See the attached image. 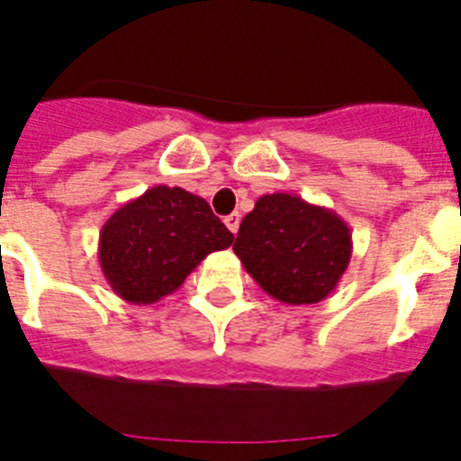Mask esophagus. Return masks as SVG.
Returning a JSON list of instances; mask_svg holds the SVG:
<instances>
[{"label": "esophagus", "instance_id": "34e87169", "mask_svg": "<svg viewBox=\"0 0 461 461\" xmlns=\"http://www.w3.org/2000/svg\"><path fill=\"white\" fill-rule=\"evenodd\" d=\"M223 221H226V226H228V230H230V233H238V228H240V214L238 212H233V214H228L226 219H223Z\"/></svg>", "mask_w": 461, "mask_h": 461}]
</instances>
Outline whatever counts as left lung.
Instances as JSON below:
<instances>
[{"mask_svg":"<svg viewBox=\"0 0 461 461\" xmlns=\"http://www.w3.org/2000/svg\"><path fill=\"white\" fill-rule=\"evenodd\" d=\"M233 251L267 295L284 304H313L344 276L353 240L335 210L300 195L266 194L240 223Z\"/></svg>","mask_w":461,"mask_h":461,"instance_id":"obj_1","label":"left lung"}]
</instances>
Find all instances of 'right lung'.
<instances>
[{
	"instance_id": "right-lung-1",
	"label": "right lung",
	"mask_w": 461,
	"mask_h": 461,
	"mask_svg": "<svg viewBox=\"0 0 461 461\" xmlns=\"http://www.w3.org/2000/svg\"><path fill=\"white\" fill-rule=\"evenodd\" d=\"M233 240L205 198L158 185L117 207L104 223L101 272L122 300L152 304L177 291L207 254L228 249Z\"/></svg>"
}]
</instances>
